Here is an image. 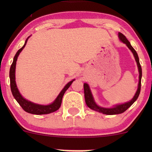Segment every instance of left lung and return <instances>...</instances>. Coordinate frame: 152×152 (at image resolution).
I'll return each mask as SVG.
<instances>
[{"mask_svg":"<svg viewBox=\"0 0 152 152\" xmlns=\"http://www.w3.org/2000/svg\"><path fill=\"white\" fill-rule=\"evenodd\" d=\"M118 37H119L120 40L123 43H124L125 44L128 46V48L132 50V52L133 53L134 58H135L136 61L137 63L138 69H139V85H138V89L137 91V93L134 95V98L130 101V102L125 103V104H120V105H117L114 106V108H110V109H108V108H103L100 107L96 104L95 102H94L93 96H92L91 92L89 86L87 83H84L83 84V89H84V96H85V101H86V105L88 106V107H89L90 109L94 110V111H99V112L102 113L106 115H114V114H121V113L124 112L125 111H126L130 107L132 104H134V102L137 100L138 97H139V94H140L141 91V80H142V67H141L140 63H139V56H138V54L137 53L134 48L132 46L129 41L127 40L126 36L124 34H122L121 33H118Z\"/></svg>","mask_w":152,"mask_h":152,"instance_id":"left-lung-1","label":"left lung"}]
</instances>
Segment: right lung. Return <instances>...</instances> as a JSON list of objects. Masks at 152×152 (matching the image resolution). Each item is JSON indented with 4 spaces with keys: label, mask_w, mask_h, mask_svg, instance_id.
<instances>
[{
    "label": "right lung",
    "mask_w": 152,
    "mask_h": 152,
    "mask_svg": "<svg viewBox=\"0 0 152 152\" xmlns=\"http://www.w3.org/2000/svg\"><path fill=\"white\" fill-rule=\"evenodd\" d=\"M28 38L26 39L25 44L23 45V46L17 51L16 54L15 55L14 58H13V61L12 63L11 66H10V73H9L10 89H11L12 94H13V96H14L15 100H16L17 102L20 104V106H21L22 109L25 111H26V112L30 113V114H36V115L50 114V113L54 112V111H57V110L60 108L61 105L63 96H64L66 91L69 88V86H71V83H73V81H74L75 79H74L73 81H71L70 82H69V83L66 85L65 87H64V88H63V90L61 91V93L59 94V95L57 96V98L56 99V100L54 101L52 104H49V105L43 106V105H39V104H34V103L29 102V101L26 100V99H24L23 97L20 95V94L19 93L18 88H17L16 83H15V65H16L17 58H18V56L19 54H20V51H21V50L23 49L24 47H25L26 43H27Z\"/></svg>",
    "instance_id": "1"
}]
</instances>
